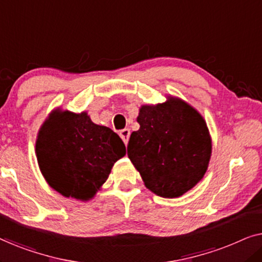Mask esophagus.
Listing matches in <instances>:
<instances>
[{
    "label": "esophagus",
    "instance_id": "1",
    "mask_svg": "<svg viewBox=\"0 0 262 262\" xmlns=\"http://www.w3.org/2000/svg\"><path fill=\"white\" fill-rule=\"evenodd\" d=\"M119 136H120V138L123 139V142L125 143V144H127L128 138H130V130H128V128H124V130H121L119 132Z\"/></svg>",
    "mask_w": 262,
    "mask_h": 262
}]
</instances>
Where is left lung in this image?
<instances>
[{"label":"left lung","instance_id":"left-lung-1","mask_svg":"<svg viewBox=\"0 0 262 262\" xmlns=\"http://www.w3.org/2000/svg\"><path fill=\"white\" fill-rule=\"evenodd\" d=\"M139 130L131 134L127 156L146 188L177 198L194 187L206 173L211 138L205 120L180 99L145 105L137 118Z\"/></svg>","mask_w":262,"mask_h":262}]
</instances>
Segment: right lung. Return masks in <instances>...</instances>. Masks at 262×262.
<instances>
[{
  "mask_svg": "<svg viewBox=\"0 0 262 262\" xmlns=\"http://www.w3.org/2000/svg\"><path fill=\"white\" fill-rule=\"evenodd\" d=\"M35 152L42 175L64 196L89 200L125 156L123 141L87 113L55 111L39 131Z\"/></svg>",
  "mask_w": 262,
  "mask_h": 262,
  "instance_id": "right-lung-1",
  "label": "right lung"
}]
</instances>
